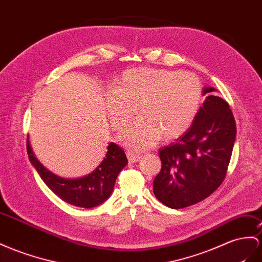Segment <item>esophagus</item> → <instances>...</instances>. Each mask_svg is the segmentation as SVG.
<instances>
[{"mask_svg":"<svg viewBox=\"0 0 262 262\" xmlns=\"http://www.w3.org/2000/svg\"><path fill=\"white\" fill-rule=\"evenodd\" d=\"M126 157H128V160L130 163H136L140 159H141V155L136 153V152H132V151H126Z\"/></svg>","mask_w":262,"mask_h":262,"instance_id":"obj_1","label":"esophagus"}]
</instances>
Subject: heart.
Masks as SVG:
<instances>
[{"instance_id": "heart-1", "label": "heart", "mask_w": 262, "mask_h": 262, "mask_svg": "<svg viewBox=\"0 0 262 262\" xmlns=\"http://www.w3.org/2000/svg\"><path fill=\"white\" fill-rule=\"evenodd\" d=\"M203 84L188 72L134 68L124 72L105 97L112 129L129 123L138 108L141 116L120 133L119 141L133 148L153 145L162 137L174 139L185 133L199 114Z\"/></svg>"}]
</instances>
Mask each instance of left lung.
I'll return each mask as SVG.
<instances>
[{
  "instance_id": "1",
  "label": "left lung",
  "mask_w": 262,
  "mask_h": 262,
  "mask_svg": "<svg viewBox=\"0 0 262 262\" xmlns=\"http://www.w3.org/2000/svg\"><path fill=\"white\" fill-rule=\"evenodd\" d=\"M206 87L205 101L193 124L172 144L159 151L162 167L153 181L155 197L180 209L213 194L224 182L236 139L229 104Z\"/></svg>"
}]
</instances>
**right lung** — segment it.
I'll return each instance as SVG.
<instances>
[{
  "instance_id": "right-lung-1",
  "label": "right lung",
  "mask_w": 262,
  "mask_h": 262,
  "mask_svg": "<svg viewBox=\"0 0 262 262\" xmlns=\"http://www.w3.org/2000/svg\"><path fill=\"white\" fill-rule=\"evenodd\" d=\"M26 148L28 159L46 185L63 202L82 208L96 207L107 201L114 190L119 173L128 164L122 148L116 143H110L105 158L93 173L80 179H62L39 163L33 154L28 138Z\"/></svg>"
}]
</instances>
